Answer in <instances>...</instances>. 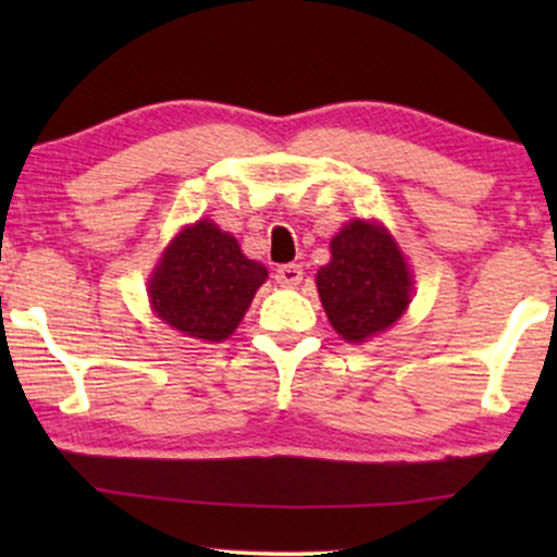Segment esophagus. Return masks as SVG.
I'll return each mask as SVG.
<instances>
[{
    "mask_svg": "<svg viewBox=\"0 0 557 557\" xmlns=\"http://www.w3.org/2000/svg\"><path fill=\"white\" fill-rule=\"evenodd\" d=\"M301 276H304V269L299 263H286V265H278V269H276V281L281 286L301 284Z\"/></svg>",
    "mask_w": 557,
    "mask_h": 557,
    "instance_id": "34e87169",
    "label": "esophagus"
}]
</instances>
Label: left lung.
<instances>
[{"mask_svg":"<svg viewBox=\"0 0 557 557\" xmlns=\"http://www.w3.org/2000/svg\"><path fill=\"white\" fill-rule=\"evenodd\" d=\"M319 299L347 342L385 332L410 304V271L380 225L352 220L332 238V261L317 273Z\"/></svg>","mask_w":557,"mask_h":557,"instance_id":"1","label":"left lung"}]
</instances>
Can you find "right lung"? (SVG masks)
<instances>
[{"mask_svg":"<svg viewBox=\"0 0 557 557\" xmlns=\"http://www.w3.org/2000/svg\"><path fill=\"white\" fill-rule=\"evenodd\" d=\"M265 276V265L243 256L233 235L200 220L164 250L149 278V296L174 330L220 342L231 337Z\"/></svg>","mask_w":557,"mask_h":557,"instance_id":"obj_1","label":"right lung"}]
</instances>
